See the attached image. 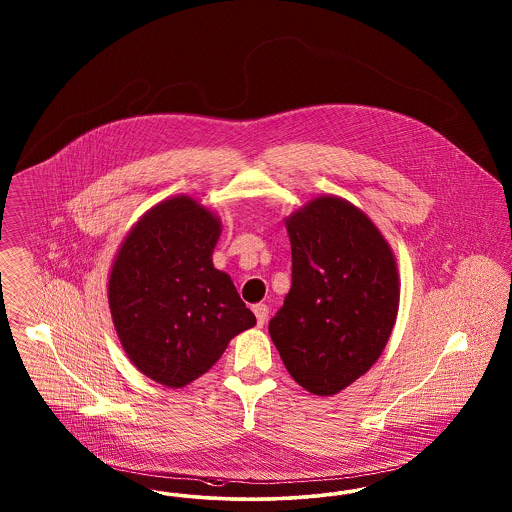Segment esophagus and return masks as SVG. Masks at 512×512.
I'll return each instance as SVG.
<instances>
[{"label": "esophagus", "mask_w": 512, "mask_h": 512, "mask_svg": "<svg viewBox=\"0 0 512 512\" xmlns=\"http://www.w3.org/2000/svg\"><path fill=\"white\" fill-rule=\"evenodd\" d=\"M253 312L257 316V326H265L266 318H268V307L263 305V303H259V305L253 307Z\"/></svg>", "instance_id": "1"}]
</instances>
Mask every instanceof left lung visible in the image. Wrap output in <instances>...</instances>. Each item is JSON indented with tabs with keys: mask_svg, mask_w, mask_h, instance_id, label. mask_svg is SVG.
I'll return each instance as SVG.
<instances>
[{
	"mask_svg": "<svg viewBox=\"0 0 512 512\" xmlns=\"http://www.w3.org/2000/svg\"><path fill=\"white\" fill-rule=\"evenodd\" d=\"M291 289L268 333L289 375L331 396L381 356L396 322V261L377 226L352 204L322 196L286 221Z\"/></svg>",
	"mask_w": 512,
	"mask_h": 512,
	"instance_id": "obj_1",
	"label": "left lung"
}]
</instances>
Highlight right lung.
Wrapping results in <instances>:
<instances>
[{
  "label": "right lung",
  "mask_w": 512,
  "mask_h": 512,
  "mask_svg": "<svg viewBox=\"0 0 512 512\" xmlns=\"http://www.w3.org/2000/svg\"><path fill=\"white\" fill-rule=\"evenodd\" d=\"M219 219L188 196L152 207L127 234L110 272L108 303L129 360L179 389L257 324L230 276L211 261Z\"/></svg>",
  "instance_id": "1"
}]
</instances>
